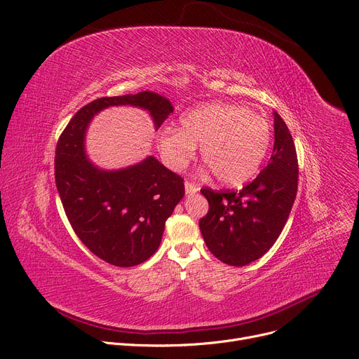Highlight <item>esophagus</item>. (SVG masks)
Returning a JSON list of instances; mask_svg holds the SVG:
<instances>
[{
  "mask_svg": "<svg viewBox=\"0 0 359 359\" xmlns=\"http://www.w3.org/2000/svg\"><path fill=\"white\" fill-rule=\"evenodd\" d=\"M185 193L187 194H196V193H198V185H196L194 182H189V181H185Z\"/></svg>",
  "mask_w": 359,
  "mask_h": 359,
  "instance_id": "esophagus-1",
  "label": "esophagus"
}]
</instances>
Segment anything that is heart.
I'll return each instance as SVG.
<instances>
[{
	"mask_svg": "<svg viewBox=\"0 0 359 359\" xmlns=\"http://www.w3.org/2000/svg\"><path fill=\"white\" fill-rule=\"evenodd\" d=\"M271 144L268 120L243 105L212 102L185 111L180 130L166 128L158 147L163 162L182 170L200 146L201 161L224 185H239L254 177Z\"/></svg>",
	"mask_w": 359,
	"mask_h": 359,
	"instance_id": "obj_1",
	"label": "heart"
}]
</instances>
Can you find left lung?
I'll return each instance as SVG.
<instances>
[{
	"instance_id": "left-lung-1",
	"label": "left lung",
	"mask_w": 359,
	"mask_h": 359,
	"mask_svg": "<svg viewBox=\"0 0 359 359\" xmlns=\"http://www.w3.org/2000/svg\"><path fill=\"white\" fill-rule=\"evenodd\" d=\"M273 149L269 163L241 191L203 188L208 213L200 220L212 254L231 266L259 259L276 243L297 196L296 146L281 116L273 111Z\"/></svg>"
}]
</instances>
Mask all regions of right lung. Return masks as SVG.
<instances>
[{
    "mask_svg": "<svg viewBox=\"0 0 359 359\" xmlns=\"http://www.w3.org/2000/svg\"><path fill=\"white\" fill-rule=\"evenodd\" d=\"M114 105L146 110L155 129L174 107L152 91L102 97L76 111L56 144L55 181L67 217L94 255L116 266H135L158 250L165 222L184 197V180L155 156L121 170H101L86 154L87 129Z\"/></svg>",
    "mask_w": 359,
    "mask_h": 359,
    "instance_id": "obj_1",
    "label": "right lung"
}]
</instances>
